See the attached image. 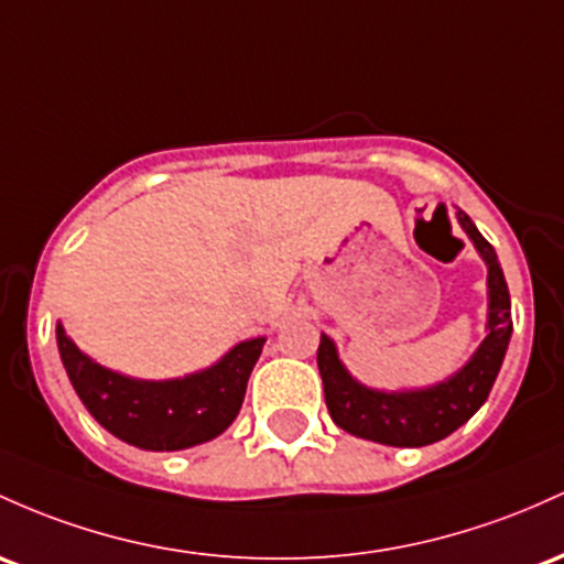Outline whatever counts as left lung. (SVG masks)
<instances>
[{
  "mask_svg": "<svg viewBox=\"0 0 564 564\" xmlns=\"http://www.w3.org/2000/svg\"><path fill=\"white\" fill-rule=\"evenodd\" d=\"M457 221L474 240L490 270L487 275V289H490L487 329L490 334L474 352L471 361L447 382L433 386L429 391L404 393L369 391L361 382L352 380L339 364L332 339L321 334L318 369L321 380H324L326 406H329L334 423L352 436L388 444V447H425V444L449 436L466 420H471V414L485 404L492 391V382L500 372L511 339L509 286H506L503 270H500L495 249L487 243L485 235L476 230L474 221L463 212H457Z\"/></svg>",
  "mask_w": 564,
  "mask_h": 564,
  "instance_id": "obj_1",
  "label": "left lung"
}]
</instances>
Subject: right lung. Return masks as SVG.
I'll use <instances>...</instances> for the list:
<instances>
[{
    "label": "right lung",
    "mask_w": 564,
    "mask_h": 564,
    "mask_svg": "<svg viewBox=\"0 0 564 564\" xmlns=\"http://www.w3.org/2000/svg\"><path fill=\"white\" fill-rule=\"evenodd\" d=\"M55 337L66 375L93 417L122 442L158 453L195 447L230 429L264 345V337L246 339L206 372L184 380L147 382L90 361L66 337L61 324Z\"/></svg>",
    "instance_id": "right-lung-1"
}]
</instances>
